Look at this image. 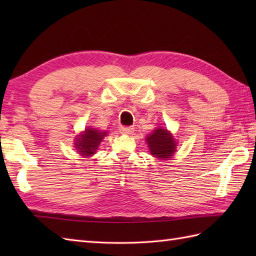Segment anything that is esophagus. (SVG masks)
<instances>
[{"label": "esophagus", "mask_w": 256, "mask_h": 256, "mask_svg": "<svg viewBox=\"0 0 256 256\" xmlns=\"http://www.w3.org/2000/svg\"><path fill=\"white\" fill-rule=\"evenodd\" d=\"M134 131V128L133 126H122L120 128V132L123 133V134H131Z\"/></svg>", "instance_id": "obj_1"}]
</instances>
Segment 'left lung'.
<instances>
[{"instance_id":"8db88e82","label":"left lung","mask_w":256,"mask_h":256,"mask_svg":"<svg viewBox=\"0 0 256 256\" xmlns=\"http://www.w3.org/2000/svg\"><path fill=\"white\" fill-rule=\"evenodd\" d=\"M146 142L148 145L150 153L156 158L167 160L176 153L177 143L174 140L172 134L167 131V128H158L154 130L153 133L148 135Z\"/></svg>"}]
</instances>
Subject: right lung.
<instances>
[{"label": "right lung", "mask_w": 256, "mask_h": 256, "mask_svg": "<svg viewBox=\"0 0 256 256\" xmlns=\"http://www.w3.org/2000/svg\"><path fill=\"white\" fill-rule=\"evenodd\" d=\"M106 134V132L98 131L94 128H86L74 140V148L78 154L84 157H90L96 154V150Z\"/></svg>", "instance_id": "1"}]
</instances>
